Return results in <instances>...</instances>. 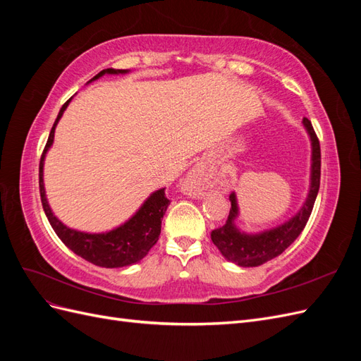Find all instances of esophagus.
Returning <instances> with one entry per match:
<instances>
[{
    "instance_id": "obj_1",
    "label": "esophagus",
    "mask_w": 361,
    "mask_h": 361,
    "mask_svg": "<svg viewBox=\"0 0 361 361\" xmlns=\"http://www.w3.org/2000/svg\"><path fill=\"white\" fill-rule=\"evenodd\" d=\"M211 171L204 166H195L190 173L187 179H185V190L190 195H194V197H199L202 195L203 190L206 188L207 182L211 180Z\"/></svg>"
}]
</instances>
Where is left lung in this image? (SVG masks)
I'll return each mask as SVG.
<instances>
[{
  "label": "left lung",
  "instance_id": "obj_1",
  "mask_svg": "<svg viewBox=\"0 0 361 361\" xmlns=\"http://www.w3.org/2000/svg\"><path fill=\"white\" fill-rule=\"evenodd\" d=\"M302 123L307 129L312 140V182L307 200L302 204L301 211L290 218L289 221L271 231L257 235L241 233L235 226V218L238 216V204L235 192L231 194V212L224 226L215 228L211 232L212 243L221 251V255L231 262H235L239 267H259L265 262L280 256L295 239L300 236L302 228L309 221L316 195L319 191L321 183V146L316 137L314 129L309 118H302Z\"/></svg>",
  "mask_w": 361,
  "mask_h": 361
}]
</instances>
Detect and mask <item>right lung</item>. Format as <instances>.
Wrapping results in <instances>:
<instances>
[{
	"label": "right lung",
	"mask_w": 361,
	"mask_h": 361,
	"mask_svg": "<svg viewBox=\"0 0 361 361\" xmlns=\"http://www.w3.org/2000/svg\"><path fill=\"white\" fill-rule=\"evenodd\" d=\"M123 69H104L97 73L93 80H97L105 73H126ZM71 99L64 102L61 110L54 122V126L49 133L47 146L43 149L39 166V187H40V200L43 211H45L48 221L51 223L54 232L61 239L63 244L69 247L75 255L81 256L87 262L102 268H120L133 265L135 262L143 259L149 250L157 244L161 233V218L166 214L170 200L166 197V188L155 191L150 197L140 207L138 212L129 218V220L120 227L106 233H84L73 231L64 226L57 216H54L51 207L48 204L45 187H43V161L48 149L54 141V133L59 120L61 118L64 110H66Z\"/></svg>",
	"instance_id": "right-lung-1"
}]
</instances>
